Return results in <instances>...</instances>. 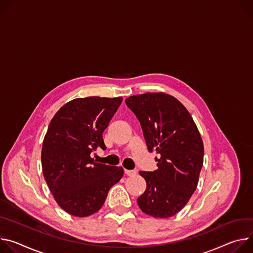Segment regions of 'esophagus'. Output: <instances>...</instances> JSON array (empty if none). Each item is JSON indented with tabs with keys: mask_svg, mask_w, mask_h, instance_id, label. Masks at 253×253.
I'll use <instances>...</instances> for the list:
<instances>
[{
	"mask_svg": "<svg viewBox=\"0 0 253 253\" xmlns=\"http://www.w3.org/2000/svg\"><path fill=\"white\" fill-rule=\"evenodd\" d=\"M125 173L126 176H133L136 174L135 170H125Z\"/></svg>",
	"mask_w": 253,
	"mask_h": 253,
	"instance_id": "esophagus-1",
	"label": "esophagus"
}]
</instances>
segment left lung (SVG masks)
<instances>
[{
    "label": "left lung",
    "instance_id": "8db88e82",
    "mask_svg": "<svg viewBox=\"0 0 253 253\" xmlns=\"http://www.w3.org/2000/svg\"><path fill=\"white\" fill-rule=\"evenodd\" d=\"M126 104L141 123L149 152L159 154L157 170L139 172L147 189L137 205L155 218L172 217L197 188L204 157L200 132L187 108L170 94L132 95Z\"/></svg>",
    "mask_w": 253,
    "mask_h": 253
}]
</instances>
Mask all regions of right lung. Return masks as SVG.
I'll return each mask as SVG.
<instances>
[{"instance_id": "right-lung-1", "label": "right lung", "mask_w": 253, "mask_h": 253, "mask_svg": "<svg viewBox=\"0 0 253 253\" xmlns=\"http://www.w3.org/2000/svg\"><path fill=\"white\" fill-rule=\"evenodd\" d=\"M122 101V97L76 98L50 122L41 152L42 171L55 201L70 215L96 213L124 175L122 167L96 163L90 156L97 148L106 149L102 132Z\"/></svg>"}]
</instances>
